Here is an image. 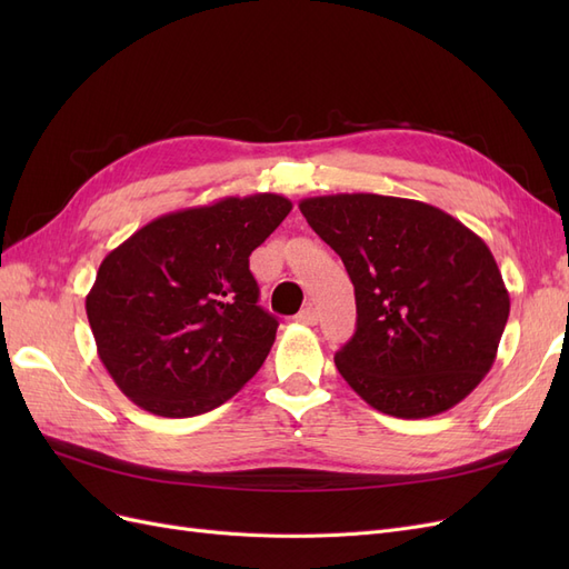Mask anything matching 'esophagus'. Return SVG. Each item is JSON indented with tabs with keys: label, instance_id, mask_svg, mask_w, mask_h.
Here are the masks:
<instances>
[{
	"label": "esophagus",
	"instance_id": "esophagus-1",
	"mask_svg": "<svg viewBox=\"0 0 569 569\" xmlns=\"http://www.w3.org/2000/svg\"><path fill=\"white\" fill-rule=\"evenodd\" d=\"M295 320L299 322V325H316L318 322V311L313 306H306V308H301V311L295 316Z\"/></svg>",
	"mask_w": 569,
	"mask_h": 569
}]
</instances>
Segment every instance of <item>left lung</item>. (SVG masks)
<instances>
[{"label": "left lung", "mask_w": 569, "mask_h": 569, "mask_svg": "<svg viewBox=\"0 0 569 569\" xmlns=\"http://www.w3.org/2000/svg\"><path fill=\"white\" fill-rule=\"evenodd\" d=\"M299 209L356 289V332L335 353L343 380L403 420L460 403L491 370L510 313L485 239L416 199L327 194Z\"/></svg>", "instance_id": "obj_1"}]
</instances>
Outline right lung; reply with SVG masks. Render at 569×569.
<instances>
[{
    "instance_id": "add662e5",
    "label": "right lung",
    "mask_w": 569,
    "mask_h": 569,
    "mask_svg": "<svg viewBox=\"0 0 569 569\" xmlns=\"http://www.w3.org/2000/svg\"><path fill=\"white\" fill-rule=\"evenodd\" d=\"M291 211L280 194L166 213L116 247L84 308L118 389L161 418L226 403L263 366L278 320L258 306L249 256Z\"/></svg>"
}]
</instances>
